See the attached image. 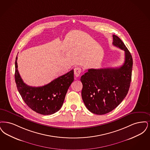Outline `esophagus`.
I'll list each match as a JSON object with an SVG mask.
<instances>
[{
	"label": "esophagus",
	"instance_id": "1",
	"mask_svg": "<svg viewBox=\"0 0 150 150\" xmlns=\"http://www.w3.org/2000/svg\"><path fill=\"white\" fill-rule=\"evenodd\" d=\"M82 72V69L79 67H76L74 69V75L76 77H78L79 76L81 73Z\"/></svg>",
	"mask_w": 150,
	"mask_h": 150
}]
</instances>
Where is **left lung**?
Returning <instances> with one entry per match:
<instances>
[{
    "mask_svg": "<svg viewBox=\"0 0 150 150\" xmlns=\"http://www.w3.org/2000/svg\"><path fill=\"white\" fill-rule=\"evenodd\" d=\"M112 44L124 50L125 61L119 67L88 69L81 77L82 98L91 112L103 115L116 108L124 100L130 87L133 59L129 51L117 36Z\"/></svg>",
    "mask_w": 150,
    "mask_h": 150,
    "instance_id": "left-lung-1",
    "label": "left lung"
}]
</instances>
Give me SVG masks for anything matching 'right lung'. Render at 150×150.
<instances>
[{
    "mask_svg": "<svg viewBox=\"0 0 150 150\" xmlns=\"http://www.w3.org/2000/svg\"><path fill=\"white\" fill-rule=\"evenodd\" d=\"M17 60V56L15 61V81L18 91L27 105L42 115H51L59 110L74 81L73 69L47 85L32 87L25 83L21 77Z\"/></svg>",
    "mask_w": 150,
    "mask_h": 150,
    "instance_id": "add662e5",
    "label": "right lung"
}]
</instances>
